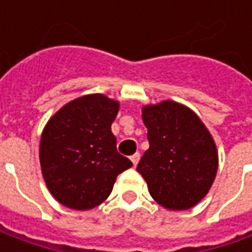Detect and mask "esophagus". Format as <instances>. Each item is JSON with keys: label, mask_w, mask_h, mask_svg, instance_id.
<instances>
[{"label": "esophagus", "mask_w": 252, "mask_h": 252, "mask_svg": "<svg viewBox=\"0 0 252 252\" xmlns=\"http://www.w3.org/2000/svg\"><path fill=\"white\" fill-rule=\"evenodd\" d=\"M130 160H131V162H133V165L136 167V165H137V162H139V160H140V154H139V153L133 154V156L130 157Z\"/></svg>", "instance_id": "esophagus-1"}]
</instances>
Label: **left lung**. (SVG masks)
I'll return each instance as SVG.
<instances>
[{
  "label": "left lung",
  "instance_id": "8db88e82",
  "mask_svg": "<svg viewBox=\"0 0 252 252\" xmlns=\"http://www.w3.org/2000/svg\"><path fill=\"white\" fill-rule=\"evenodd\" d=\"M149 150L137 171L153 199L171 210H187L205 198L218 172V151L205 125L189 108L164 101L143 108Z\"/></svg>",
  "mask_w": 252,
  "mask_h": 252
}]
</instances>
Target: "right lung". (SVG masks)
Returning a JSON list of instances; mask_svg holds the SVG:
<instances>
[{"instance_id":"obj_1","label":"right lung","mask_w":252,"mask_h":252,"mask_svg":"<svg viewBox=\"0 0 252 252\" xmlns=\"http://www.w3.org/2000/svg\"><path fill=\"white\" fill-rule=\"evenodd\" d=\"M119 103L101 94L63 106L40 139V165L50 193L62 205L88 210L111 195L116 177L131 161L118 153L111 126Z\"/></svg>"}]
</instances>
